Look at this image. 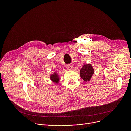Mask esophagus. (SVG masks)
Returning <instances> with one entry per match:
<instances>
[{
	"instance_id": "1",
	"label": "esophagus",
	"mask_w": 131,
	"mask_h": 131,
	"mask_svg": "<svg viewBox=\"0 0 131 131\" xmlns=\"http://www.w3.org/2000/svg\"><path fill=\"white\" fill-rule=\"evenodd\" d=\"M72 66L70 65H68L67 66V69H68V70H71L72 69Z\"/></svg>"
}]
</instances>
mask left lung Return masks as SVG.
<instances>
[{
	"label": "left lung",
	"mask_w": 131,
	"mask_h": 131,
	"mask_svg": "<svg viewBox=\"0 0 131 131\" xmlns=\"http://www.w3.org/2000/svg\"><path fill=\"white\" fill-rule=\"evenodd\" d=\"M81 78L85 82H88L94 73V70L91 64L84 65L80 70Z\"/></svg>",
	"instance_id": "obj_1"
}]
</instances>
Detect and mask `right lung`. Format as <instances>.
Wrapping results in <instances>:
<instances>
[{
  "label": "right lung",
  "instance_id": "obj_1",
  "mask_svg": "<svg viewBox=\"0 0 131 131\" xmlns=\"http://www.w3.org/2000/svg\"><path fill=\"white\" fill-rule=\"evenodd\" d=\"M50 77L51 80L53 82H55V83H58L59 82L60 78H59L58 74V73L57 72H54L53 74H51V76H50Z\"/></svg>",
  "mask_w": 131,
  "mask_h": 131
}]
</instances>
